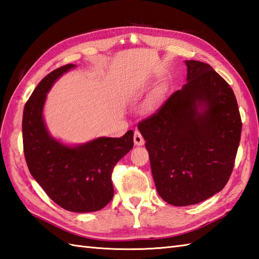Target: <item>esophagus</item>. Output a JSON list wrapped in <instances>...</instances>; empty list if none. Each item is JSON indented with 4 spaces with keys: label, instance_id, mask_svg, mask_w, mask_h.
Returning <instances> with one entry per match:
<instances>
[{
    "label": "esophagus",
    "instance_id": "obj_1",
    "mask_svg": "<svg viewBox=\"0 0 259 259\" xmlns=\"http://www.w3.org/2000/svg\"><path fill=\"white\" fill-rule=\"evenodd\" d=\"M134 141L136 146H142L145 145V139L144 137L141 136L139 131H135V136H134Z\"/></svg>",
    "mask_w": 259,
    "mask_h": 259
}]
</instances>
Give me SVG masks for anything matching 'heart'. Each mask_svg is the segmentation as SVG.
Listing matches in <instances>:
<instances>
[{
	"mask_svg": "<svg viewBox=\"0 0 259 259\" xmlns=\"http://www.w3.org/2000/svg\"><path fill=\"white\" fill-rule=\"evenodd\" d=\"M152 108H153V102L152 101H149V102L146 104V110H148V111H149V110H151Z\"/></svg>",
	"mask_w": 259,
	"mask_h": 259,
	"instance_id": "obj_1",
	"label": "heart"
}]
</instances>
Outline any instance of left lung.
<instances>
[{"label":"left lung","mask_w":259,"mask_h":259,"mask_svg":"<svg viewBox=\"0 0 259 259\" xmlns=\"http://www.w3.org/2000/svg\"><path fill=\"white\" fill-rule=\"evenodd\" d=\"M186 65L187 83L138 124L158 194L172 206L196 205L224 188L241 134L232 88L207 63Z\"/></svg>","instance_id":"8db88e82"}]
</instances>
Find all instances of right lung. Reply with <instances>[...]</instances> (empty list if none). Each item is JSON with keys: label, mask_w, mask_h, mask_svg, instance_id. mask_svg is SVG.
Here are the masks:
<instances>
[{"label": "right lung", "mask_w": 259, "mask_h": 259, "mask_svg": "<svg viewBox=\"0 0 259 259\" xmlns=\"http://www.w3.org/2000/svg\"><path fill=\"white\" fill-rule=\"evenodd\" d=\"M67 64L43 78L25 103L22 120L23 149L32 177L51 199L65 210L91 212L111 201L112 170L134 147V131L121 138H100L69 146L53 138L43 119L47 93L63 73L75 68Z\"/></svg>", "instance_id": "right-lung-1"}]
</instances>
